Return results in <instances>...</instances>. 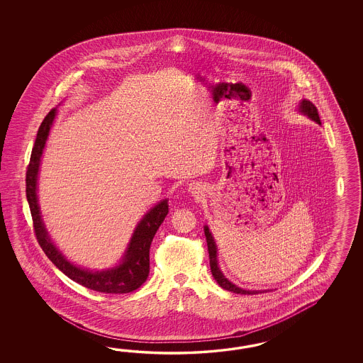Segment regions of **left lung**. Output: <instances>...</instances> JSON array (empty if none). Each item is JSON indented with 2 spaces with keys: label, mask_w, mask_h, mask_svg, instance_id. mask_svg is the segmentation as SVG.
<instances>
[{
  "label": "left lung",
  "mask_w": 363,
  "mask_h": 363,
  "mask_svg": "<svg viewBox=\"0 0 363 363\" xmlns=\"http://www.w3.org/2000/svg\"><path fill=\"white\" fill-rule=\"evenodd\" d=\"M300 110L302 113H305L306 116H310L313 121H315L316 123L320 124V118L318 114V108H315L314 104H311L310 101L303 100L300 105ZM205 236H206V241H208V258H210V270L213 277L216 280V283L219 286H222L225 291H230L233 294H259V291H245V289H241L239 286H235L230 283L227 279L224 278L223 274L219 270L218 267V262H216V241L213 239L211 233L208 231V227H205ZM262 294V292H261Z\"/></svg>",
  "instance_id": "8db88e82"
}]
</instances>
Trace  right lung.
<instances>
[{
	"label": "right lung",
	"mask_w": 363,
	"mask_h": 363,
	"mask_svg": "<svg viewBox=\"0 0 363 363\" xmlns=\"http://www.w3.org/2000/svg\"><path fill=\"white\" fill-rule=\"evenodd\" d=\"M55 116V108H52L40 125L26 172V194L31 210L36 239L48 258L55 263L66 277L77 281L80 286L101 294H130L143 286V283L147 280L149 275V249L155 232L160 228L163 219L169 213L167 200L160 202L143 218L132 236L131 242L123 257V262L118 267L101 272H92L71 264L49 239L41 220L36 196V180L39 172L40 158L43 155V149L45 147V141Z\"/></svg>",
	"instance_id": "right-lung-1"
}]
</instances>
